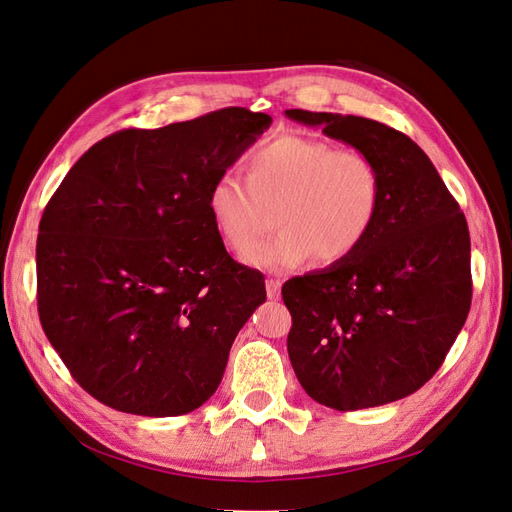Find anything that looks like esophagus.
Masks as SVG:
<instances>
[{
  "label": "esophagus",
  "mask_w": 512,
  "mask_h": 512,
  "mask_svg": "<svg viewBox=\"0 0 512 512\" xmlns=\"http://www.w3.org/2000/svg\"><path fill=\"white\" fill-rule=\"evenodd\" d=\"M266 292H268L270 300H279L281 298V283L274 281V279H268L266 281Z\"/></svg>",
  "instance_id": "obj_1"
}]
</instances>
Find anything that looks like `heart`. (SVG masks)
<instances>
[{
  "instance_id": "obj_1",
  "label": "heart",
  "mask_w": 512,
  "mask_h": 512,
  "mask_svg": "<svg viewBox=\"0 0 512 512\" xmlns=\"http://www.w3.org/2000/svg\"><path fill=\"white\" fill-rule=\"evenodd\" d=\"M246 181L231 170L207 190V212L233 253L246 257L275 207L280 231L248 259L266 270H292L318 257L337 264L365 242L378 218L383 183L368 155L283 134L248 153Z\"/></svg>"
}]
</instances>
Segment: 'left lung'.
Masks as SVG:
<instances>
[{
  "mask_svg": "<svg viewBox=\"0 0 512 512\" xmlns=\"http://www.w3.org/2000/svg\"><path fill=\"white\" fill-rule=\"evenodd\" d=\"M285 116L368 155L383 183L374 229L357 251L283 285L298 383L335 411L411 396L441 368L467 320V220L428 155L402 131L350 114Z\"/></svg>",
  "mask_w": 512,
  "mask_h": 512,
  "instance_id": "obj_1",
  "label": "left lung"
}]
</instances>
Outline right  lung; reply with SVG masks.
<instances>
[{
    "instance_id": "obj_1",
    "label": "right lung",
    "mask_w": 512,
    "mask_h": 512,
    "mask_svg": "<svg viewBox=\"0 0 512 512\" xmlns=\"http://www.w3.org/2000/svg\"><path fill=\"white\" fill-rule=\"evenodd\" d=\"M270 123L264 112L225 108L116 131L51 196L36 242L38 316L99 402L173 417L214 396L266 287L227 253L205 199Z\"/></svg>"
}]
</instances>
